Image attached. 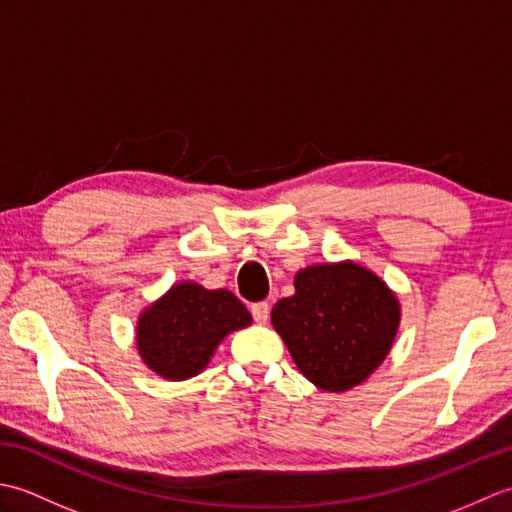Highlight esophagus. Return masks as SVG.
Listing matches in <instances>:
<instances>
[{
  "label": "esophagus",
  "mask_w": 512,
  "mask_h": 512,
  "mask_svg": "<svg viewBox=\"0 0 512 512\" xmlns=\"http://www.w3.org/2000/svg\"><path fill=\"white\" fill-rule=\"evenodd\" d=\"M250 314H253V319L257 323H266L268 317H270V306L266 301H257V303H253V306H250Z\"/></svg>",
  "instance_id": "34e87169"
}]
</instances>
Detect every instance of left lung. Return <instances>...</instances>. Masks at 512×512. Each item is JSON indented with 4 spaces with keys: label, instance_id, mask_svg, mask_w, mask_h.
<instances>
[{
    "label": "left lung",
    "instance_id": "1",
    "mask_svg": "<svg viewBox=\"0 0 512 512\" xmlns=\"http://www.w3.org/2000/svg\"><path fill=\"white\" fill-rule=\"evenodd\" d=\"M400 306L385 281L358 264L310 266L295 295L275 303L273 325L301 374L325 391H345L391 350Z\"/></svg>",
    "mask_w": 512,
    "mask_h": 512
}]
</instances>
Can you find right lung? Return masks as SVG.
Masks as SVG:
<instances>
[{
	"label": "right lung",
	"mask_w": 512,
	"mask_h": 512,
	"mask_svg": "<svg viewBox=\"0 0 512 512\" xmlns=\"http://www.w3.org/2000/svg\"><path fill=\"white\" fill-rule=\"evenodd\" d=\"M246 325L250 314L231 290H206L184 281L143 312L136 343L158 376L184 380L202 372L228 332Z\"/></svg>",
	"instance_id": "right-lung-1"
}]
</instances>
